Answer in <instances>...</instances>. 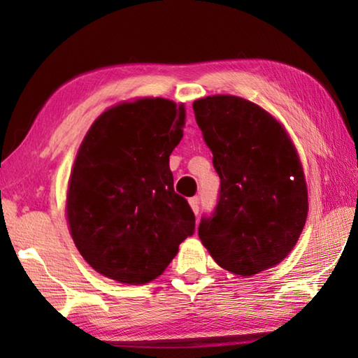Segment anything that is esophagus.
<instances>
[{
    "instance_id": "esophagus-1",
    "label": "esophagus",
    "mask_w": 358,
    "mask_h": 358,
    "mask_svg": "<svg viewBox=\"0 0 358 358\" xmlns=\"http://www.w3.org/2000/svg\"><path fill=\"white\" fill-rule=\"evenodd\" d=\"M189 207L194 211V215H199V199L197 197L189 199Z\"/></svg>"
}]
</instances>
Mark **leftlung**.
Returning <instances> with one entry per match:
<instances>
[{
  "mask_svg": "<svg viewBox=\"0 0 358 358\" xmlns=\"http://www.w3.org/2000/svg\"><path fill=\"white\" fill-rule=\"evenodd\" d=\"M221 178L199 238L221 268L254 276L286 259L308 216L305 172L281 121L254 102L213 94L192 102Z\"/></svg>",
  "mask_w": 358,
  "mask_h": 358,
  "instance_id": "8db88e82",
  "label": "left lung"
}]
</instances>
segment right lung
<instances>
[{"label": "right lung", "mask_w": 358, "mask_h": 358, "mask_svg": "<svg viewBox=\"0 0 358 358\" xmlns=\"http://www.w3.org/2000/svg\"><path fill=\"white\" fill-rule=\"evenodd\" d=\"M185 120L183 102L123 101L93 121L78 147L66 220L78 252L108 280H156L194 232L196 217L169 167Z\"/></svg>", "instance_id": "right-lung-1"}]
</instances>
